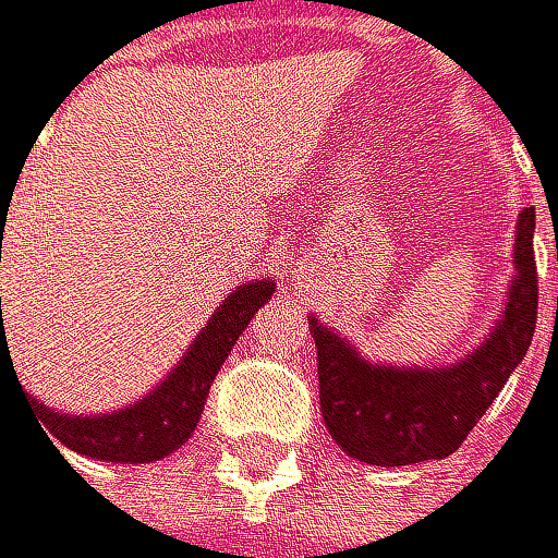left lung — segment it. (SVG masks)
<instances>
[{
    "mask_svg": "<svg viewBox=\"0 0 558 558\" xmlns=\"http://www.w3.org/2000/svg\"><path fill=\"white\" fill-rule=\"evenodd\" d=\"M535 208L518 216L514 281L490 336L449 366H380L308 318L318 350V401L336 446L371 466L446 460L525 360L538 318ZM558 260V250H556ZM558 318V298H556Z\"/></svg>",
    "mask_w": 558,
    "mask_h": 558,
    "instance_id": "left-lung-1",
    "label": "left lung"
}]
</instances>
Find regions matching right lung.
<instances>
[{"label":"right lung","instance_id":"add662e5","mask_svg":"<svg viewBox=\"0 0 558 558\" xmlns=\"http://www.w3.org/2000/svg\"><path fill=\"white\" fill-rule=\"evenodd\" d=\"M5 211V208H2ZM2 240V236H0ZM274 291V281H246L232 291L226 302L208 318V326L195 336L192 350L167 374L154 391L112 415H64L58 408H47L40 398H26L37 411L40 432L47 439H58L71 452L92 456L106 463H154L181 449L205 411L208 387L216 380L219 366L236 347V339L250 326L256 308ZM5 342L0 347V371L5 360ZM53 446V442H50ZM61 452V449H58Z\"/></svg>","mask_w":558,"mask_h":558}]
</instances>
